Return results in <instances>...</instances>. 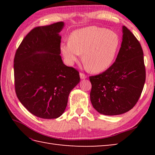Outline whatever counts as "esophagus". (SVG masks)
<instances>
[{
  "label": "esophagus",
  "mask_w": 155,
  "mask_h": 155,
  "mask_svg": "<svg viewBox=\"0 0 155 155\" xmlns=\"http://www.w3.org/2000/svg\"><path fill=\"white\" fill-rule=\"evenodd\" d=\"M80 78L81 79H85V78H87V76L83 74V73H80Z\"/></svg>",
  "instance_id": "obj_1"
}]
</instances>
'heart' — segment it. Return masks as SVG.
I'll return each mask as SVG.
<instances>
[{"mask_svg": "<svg viewBox=\"0 0 155 155\" xmlns=\"http://www.w3.org/2000/svg\"><path fill=\"white\" fill-rule=\"evenodd\" d=\"M116 33L95 26L73 31L69 41L62 43L60 49L69 65L79 61L83 53V62L90 72L100 73L111 66L119 46Z\"/></svg>", "mask_w": 155, "mask_h": 155, "instance_id": "heart-1", "label": "heart"}]
</instances>
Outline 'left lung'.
Instances as JSON below:
<instances>
[{
  "mask_svg": "<svg viewBox=\"0 0 155 155\" xmlns=\"http://www.w3.org/2000/svg\"><path fill=\"white\" fill-rule=\"evenodd\" d=\"M122 33L115 62L106 71L90 77L91 103L97 111L106 115L130 111L140 98L146 81L141 44L124 26Z\"/></svg>",
  "mask_w": 155,
  "mask_h": 155,
  "instance_id": "left-lung-1",
  "label": "left lung"
}]
</instances>
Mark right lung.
Listing matches in <instances>:
<instances>
[{
	"mask_svg": "<svg viewBox=\"0 0 155 155\" xmlns=\"http://www.w3.org/2000/svg\"><path fill=\"white\" fill-rule=\"evenodd\" d=\"M64 22L34 28L23 39L14 57L18 98L35 116L54 119L64 114L79 72L65 65L60 55Z\"/></svg>",
	"mask_w": 155,
	"mask_h": 155,
	"instance_id": "add662e5",
	"label": "right lung"
}]
</instances>
